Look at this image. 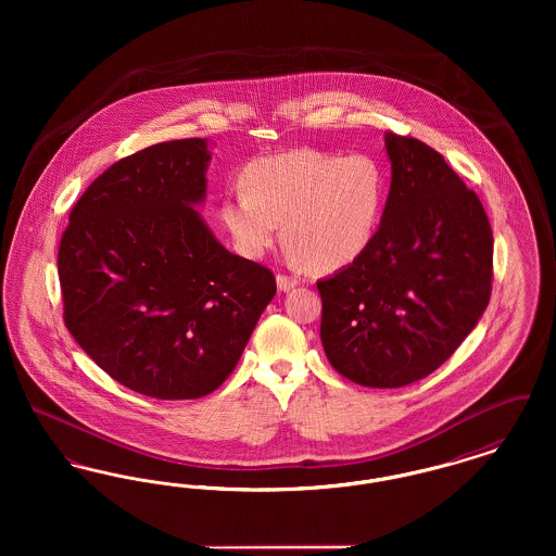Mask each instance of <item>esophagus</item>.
I'll list each match as a JSON object with an SVG mask.
<instances>
[{"instance_id": "34e87169", "label": "esophagus", "mask_w": 556, "mask_h": 556, "mask_svg": "<svg viewBox=\"0 0 556 556\" xmlns=\"http://www.w3.org/2000/svg\"><path fill=\"white\" fill-rule=\"evenodd\" d=\"M300 281L295 277H286V275H277V288L279 291H290L298 286Z\"/></svg>"}]
</instances>
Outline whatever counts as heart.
<instances>
[{"label": "heart", "instance_id": "1", "mask_svg": "<svg viewBox=\"0 0 556 556\" xmlns=\"http://www.w3.org/2000/svg\"><path fill=\"white\" fill-rule=\"evenodd\" d=\"M220 202V223L248 258L281 236L298 261L336 270L361 258L386 204V173L369 154L295 150L254 160Z\"/></svg>", "mask_w": 556, "mask_h": 556}]
</instances>
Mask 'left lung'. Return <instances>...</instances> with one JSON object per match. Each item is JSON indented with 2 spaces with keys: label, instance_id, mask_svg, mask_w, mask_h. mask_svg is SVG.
Returning a JSON list of instances; mask_svg holds the SVG:
<instances>
[{
  "label": "left lung",
  "instance_id": "1",
  "mask_svg": "<svg viewBox=\"0 0 556 556\" xmlns=\"http://www.w3.org/2000/svg\"><path fill=\"white\" fill-rule=\"evenodd\" d=\"M392 184L367 252L317 283L320 342L333 369L402 388L448 361L492 291V229L444 156L386 132Z\"/></svg>",
  "mask_w": 556,
  "mask_h": 556
}]
</instances>
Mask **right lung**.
<instances>
[{
  "label": "right lung",
  "instance_id": "1",
  "mask_svg": "<svg viewBox=\"0 0 556 556\" xmlns=\"http://www.w3.org/2000/svg\"><path fill=\"white\" fill-rule=\"evenodd\" d=\"M208 143L164 141L118 160L80 195L60 241L71 336L143 396L214 392L277 291L273 273L229 252L198 211Z\"/></svg>",
  "mask_w": 556,
  "mask_h": 556
}]
</instances>
